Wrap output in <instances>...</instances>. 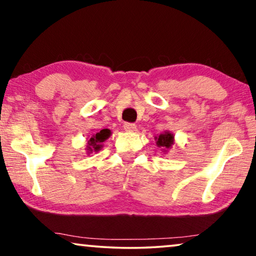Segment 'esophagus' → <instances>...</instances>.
I'll use <instances>...</instances> for the list:
<instances>
[{
	"label": "esophagus",
	"instance_id": "34e87169",
	"mask_svg": "<svg viewBox=\"0 0 256 256\" xmlns=\"http://www.w3.org/2000/svg\"><path fill=\"white\" fill-rule=\"evenodd\" d=\"M124 128L126 132H135L136 130V124L126 122V124H124Z\"/></svg>",
	"mask_w": 256,
	"mask_h": 256
}]
</instances>
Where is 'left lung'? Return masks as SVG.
<instances>
[{
	"mask_svg": "<svg viewBox=\"0 0 256 256\" xmlns=\"http://www.w3.org/2000/svg\"><path fill=\"white\" fill-rule=\"evenodd\" d=\"M155 141H156V146H158V148H160V152L163 154H166L174 144V136L172 132H170L169 130H166L163 134L155 136Z\"/></svg>",
	"mask_w": 256,
	"mask_h": 256,
	"instance_id": "left-lung-1",
	"label": "left lung"
}]
</instances>
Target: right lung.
Instances as JSON below:
<instances>
[{
    "label": "right lung",
    "instance_id": "right-lung-1",
    "mask_svg": "<svg viewBox=\"0 0 256 256\" xmlns=\"http://www.w3.org/2000/svg\"><path fill=\"white\" fill-rule=\"evenodd\" d=\"M112 135V132L110 129H101L99 132L96 134H93L92 138H90L88 141H87V146H86V152L92 154V152H98L101 148L104 146V142L110 138Z\"/></svg>",
    "mask_w": 256,
    "mask_h": 256
}]
</instances>
